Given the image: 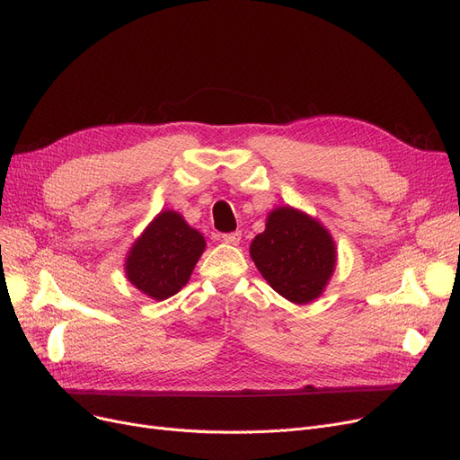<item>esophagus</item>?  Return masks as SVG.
<instances>
[{
    "mask_svg": "<svg viewBox=\"0 0 460 460\" xmlns=\"http://www.w3.org/2000/svg\"><path fill=\"white\" fill-rule=\"evenodd\" d=\"M220 238H222V242H225V243L238 245V243H240V240H242V232H228V234H222Z\"/></svg>",
    "mask_w": 460,
    "mask_h": 460,
    "instance_id": "obj_1",
    "label": "esophagus"
}]
</instances>
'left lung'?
Segmentation results:
<instances>
[{"label": "left lung", "mask_w": 460, "mask_h": 460, "mask_svg": "<svg viewBox=\"0 0 460 460\" xmlns=\"http://www.w3.org/2000/svg\"><path fill=\"white\" fill-rule=\"evenodd\" d=\"M249 253L274 291L294 303L316 299L336 267L332 235L291 207L272 211Z\"/></svg>", "instance_id": "8db88e82"}]
</instances>
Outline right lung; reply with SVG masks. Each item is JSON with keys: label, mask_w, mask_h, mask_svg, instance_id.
I'll return each mask as SVG.
<instances>
[{"label": "right lung", "mask_w": 460, "mask_h": 460, "mask_svg": "<svg viewBox=\"0 0 460 460\" xmlns=\"http://www.w3.org/2000/svg\"><path fill=\"white\" fill-rule=\"evenodd\" d=\"M205 249L203 235L174 211H163L134 243L127 259L128 280L163 301L182 289Z\"/></svg>", "instance_id": "obj_1"}]
</instances>
